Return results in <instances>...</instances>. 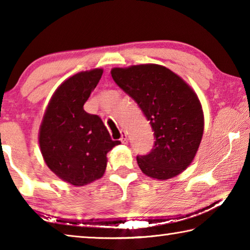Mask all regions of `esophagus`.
Listing matches in <instances>:
<instances>
[{"label":"esophagus","mask_w":250,"mask_h":250,"mask_svg":"<svg viewBox=\"0 0 250 250\" xmlns=\"http://www.w3.org/2000/svg\"><path fill=\"white\" fill-rule=\"evenodd\" d=\"M120 141L124 143V145H126L128 143V137H126V133L125 130H121V138H120Z\"/></svg>","instance_id":"obj_1"}]
</instances>
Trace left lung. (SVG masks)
Returning a JSON list of instances; mask_svg holds the SVG:
<instances>
[{
	"instance_id": "left-lung-1",
	"label": "left lung",
	"mask_w": 250,
	"mask_h": 250,
	"mask_svg": "<svg viewBox=\"0 0 250 250\" xmlns=\"http://www.w3.org/2000/svg\"><path fill=\"white\" fill-rule=\"evenodd\" d=\"M111 76L138 104L154 131L153 149L137 156L139 167L156 180L179 175L192 163L204 131V115L195 91L161 65L117 67Z\"/></svg>"
}]
</instances>
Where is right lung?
<instances>
[{
	"label": "right lung",
	"mask_w": 250,
	"mask_h": 250,
	"mask_svg": "<svg viewBox=\"0 0 250 250\" xmlns=\"http://www.w3.org/2000/svg\"><path fill=\"white\" fill-rule=\"evenodd\" d=\"M95 68L66 79L50 99L40 128L39 141L45 163L59 179L83 186L103 177L113 141L103 120L83 110L103 76Z\"/></svg>",
	"instance_id": "add662e5"
}]
</instances>
